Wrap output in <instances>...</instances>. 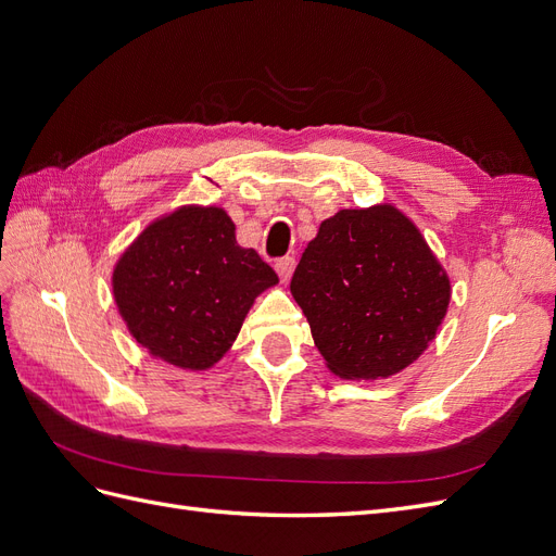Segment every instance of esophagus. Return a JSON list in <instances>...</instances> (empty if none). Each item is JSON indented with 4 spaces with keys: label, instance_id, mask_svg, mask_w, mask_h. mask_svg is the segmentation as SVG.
<instances>
[{
    "label": "esophagus",
    "instance_id": "1",
    "mask_svg": "<svg viewBox=\"0 0 556 556\" xmlns=\"http://www.w3.org/2000/svg\"><path fill=\"white\" fill-rule=\"evenodd\" d=\"M276 271H278V276H280L282 282H288L290 276H292V271H294V257H280V260L276 262Z\"/></svg>",
    "mask_w": 556,
    "mask_h": 556
}]
</instances>
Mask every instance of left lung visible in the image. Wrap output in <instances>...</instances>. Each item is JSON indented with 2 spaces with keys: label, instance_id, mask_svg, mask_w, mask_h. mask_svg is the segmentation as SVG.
<instances>
[{
  "label": "left lung",
  "instance_id": "1",
  "mask_svg": "<svg viewBox=\"0 0 556 556\" xmlns=\"http://www.w3.org/2000/svg\"><path fill=\"white\" fill-rule=\"evenodd\" d=\"M329 371L390 378L435 339L450 278L419 229L390 204L339 211L317 229L292 276Z\"/></svg>",
  "mask_w": 556,
  "mask_h": 556
}]
</instances>
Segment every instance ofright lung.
<instances>
[{
	"mask_svg": "<svg viewBox=\"0 0 556 556\" xmlns=\"http://www.w3.org/2000/svg\"><path fill=\"white\" fill-rule=\"evenodd\" d=\"M233 231L223 208L182 206L150 223L117 260V311L153 357L206 371L231 348L255 296L278 282Z\"/></svg>",
	"mask_w": 556,
	"mask_h": 556,
	"instance_id": "obj_1",
	"label": "right lung"
}]
</instances>
